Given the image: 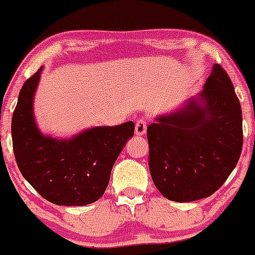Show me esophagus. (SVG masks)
I'll list each match as a JSON object with an SVG mask.
<instances>
[{"mask_svg": "<svg viewBox=\"0 0 255 255\" xmlns=\"http://www.w3.org/2000/svg\"><path fill=\"white\" fill-rule=\"evenodd\" d=\"M145 131H147V120L144 117H139L135 124V134L140 136L145 134Z\"/></svg>", "mask_w": 255, "mask_h": 255, "instance_id": "esophagus-1", "label": "esophagus"}]
</instances>
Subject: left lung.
Masks as SVG:
<instances>
[{
  "instance_id": "8db88e82",
  "label": "left lung",
  "mask_w": 255,
  "mask_h": 255,
  "mask_svg": "<svg viewBox=\"0 0 255 255\" xmlns=\"http://www.w3.org/2000/svg\"><path fill=\"white\" fill-rule=\"evenodd\" d=\"M149 171L155 188L173 202L209 197L224 185L243 149V114L233 82L213 65L204 89L148 125Z\"/></svg>"
}]
</instances>
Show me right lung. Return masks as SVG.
<instances>
[{
  "label": "right lung",
  "instance_id": "1",
  "mask_svg": "<svg viewBox=\"0 0 255 255\" xmlns=\"http://www.w3.org/2000/svg\"><path fill=\"white\" fill-rule=\"evenodd\" d=\"M42 69L24 83L12 115L11 135L17 167L51 203L87 206L105 194L115 162L134 135V123L97 126L61 140L40 134L33 98Z\"/></svg>",
  "mask_w": 255,
  "mask_h": 255
}]
</instances>
